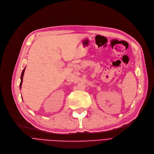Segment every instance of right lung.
Returning <instances> with one entry per match:
<instances>
[{
  "label": "right lung",
  "instance_id": "add662e5",
  "mask_svg": "<svg viewBox=\"0 0 154 154\" xmlns=\"http://www.w3.org/2000/svg\"><path fill=\"white\" fill-rule=\"evenodd\" d=\"M25 68L23 69V72H22V74H21V76H20V89L21 88V86H22V83H23V76H24V71H25Z\"/></svg>",
  "mask_w": 154,
  "mask_h": 154
}]
</instances>
